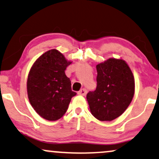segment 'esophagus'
I'll return each instance as SVG.
<instances>
[{"label": "esophagus", "instance_id": "1", "mask_svg": "<svg viewBox=\"0 0 159 159\" xmlns=\"http://www.w3.org/2000/svg\"><path fill=\"white\" fill-rule=\"evenodd\" d=\"M87 89H83L82 90H80V91L78 92V94L79 95H83V96H85L87 94Z\"/></svg>", "mask_w": 159, "mask_h": 159}]
</instances>
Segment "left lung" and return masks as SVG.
<instances>
[{
    "label": "left lung",
    "mask_w": 159,
    "mask_h": 159,
    "mask_svg": "<svg viewBox=\"0 0 159 159\" xmlns=\"http://www.w3.org/2000/svg\"><path fill=\"white\" fill-rule=\"evenodd\" d=\"M97 86L87 100L92 115L100 121H112L129 106L135 82L130 68L122 60L109 59L97 66Z\"/></svg>",
    "instance_id": "obj_1"
}]
</instances>
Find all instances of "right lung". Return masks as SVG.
Returning a JSON list of instances; mask_svg holds the SVG:
<instances>
[{"label": "right lung", "mask_w": 159, "mask_h": 159, "mask_svg": "<svg viewBox=\"0 0 159 159\" xmlns=\"http://www.w3.org/2000/svg\"><path fill=\"white\" fill-rule=\"evenodd\" d=\"M71 63L56 49L41 55L29 71L27 92L29 102L40 116L48 121L60 119L67 111L71 98L70 80L65 74Z\"/></svg>", "instance_id": "obj_1"}]
</instances>
